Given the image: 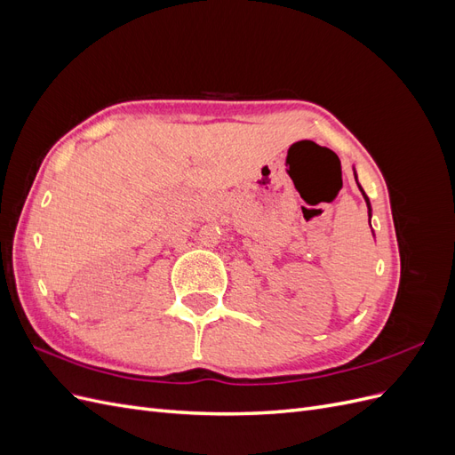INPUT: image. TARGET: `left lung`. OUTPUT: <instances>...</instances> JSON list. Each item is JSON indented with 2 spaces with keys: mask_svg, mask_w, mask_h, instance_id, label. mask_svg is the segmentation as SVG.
<instances>
[{
  "mask_svg": "<svg viewBox=\"0 0 455 455\" xmlns=\"http://www.w3.org/2000/svg\"><path fill=\"white\" fill-rule=\"evenodd\" d=\"M355 180H356V176H355ZM356 184H359V182H356ZM359 189L363 191V197H364V201H366V206H368V216H371V209H370V201H368V197H366V194H364V189L359 186Z\"/></svg>",
  "mask_w": 455,
  "mask_h": 455,
  "instance_id": "8db88e82",
  "label": "left lung"
}]
</instances>
